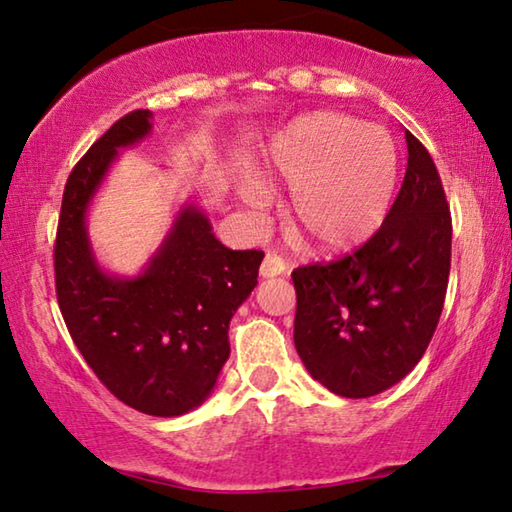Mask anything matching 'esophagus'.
I'll return each instance as SVG.
<instances>
[{
    "instance_id": "1",
    "label": "esophagus",
    "mask_w": 512,
    "mask_h": 512,
    "mask_svg": "<svg viewBox=\"0 0 512 512\" xmlns=\"http://www.w3.org/2000/svg\"><path fill=\"white\" fill-rule=\"evenodd\" d=\"M284 271H287V264H284V259L273 255V253H268L264 257L262 266H259V275H262V277H277V275H282Z\"/></svg>"
}]
</instances>
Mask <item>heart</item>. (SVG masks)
I'll return each mask as SVG.
<instances>
[{
    "instance_id": "1",
    "label": "heart",
    "mask_w": 512,
    "mask_h": 512,
    "mask_svg": "<svg viewBox=\"0 0 512 512\" xmlns=\"http://www.w3.org/2000/svg\"><path fill=\"white\" fill-rule=\"evenodd\" d=\"M393 137L332 110L293 119L268 146L264 176L291 189V230L320 253H343L375 235L391 212L397 187ZM239 196L262 219L271 192L257 178L239 185Z\"/></svg>"
}]
</instances>
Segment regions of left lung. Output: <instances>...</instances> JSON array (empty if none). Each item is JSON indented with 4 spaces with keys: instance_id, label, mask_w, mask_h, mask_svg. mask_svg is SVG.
<instances>
[{
    "instance_id": "1",
    "label": "left lung",
    "mask_w": 512,
    "mask_h": 512,
    "mask_svg": "<svg viewBox=\"0 0 512 512\" xmlns=\"http://www.w3.org/2000/svg\"><path fill=\"white\" fill-rule=\"evenodd\" d=\"M409 164L381 228L357 253L300 266L293 341L311 377L372 397L418 366L443 311L452 214L429 151L406 131Z\"/></svg>"
}]
</instances>
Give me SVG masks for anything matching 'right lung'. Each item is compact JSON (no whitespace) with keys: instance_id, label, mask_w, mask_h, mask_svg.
Returning a JSON list of instances; mask_svg holds the SVG:
<instances>
[{"instance_id":"1","label":"right lung","mask_w":512,"mask_h":512,"mask_svg":"<svg viewBox=\"0 0 512 512\" xmlns=\"http://www.w3.org/2000/svg\"><path fill=\"white\" fill-rule=\"evenodd\" d=\"M151 119V110L121 117L69 173L54 248L56 296L101 384L137 411L176 418L212 395L230 357V320L257 287L264 253L225 248L203 207L187 201L140 273L115 275L99 264L90 205L119 151L151 135Z\"/></svg>"}]
</instances>
